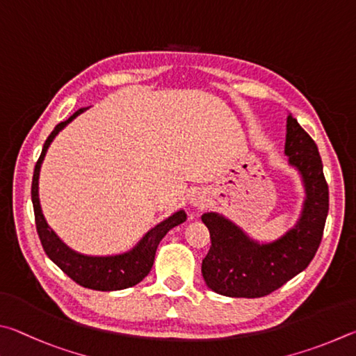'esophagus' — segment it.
<instances>
[{
  "label": "esophagus",
  "instance_id": "esophagus-1",
  "mask_svg": "<svg viewBox=\"0 0 356 356\" xmlns=\"http://www.w3.org/2000/svg\"><path fill=\"white\" fill-rule=\"evenodd\" d=\"M207 204H208V198H207V194H204L203 191H197L195 194L192 195L191 207H194L197 213H200V211H203Z\"/></svg>",
  "mask_w": 356,
  "mask_h": 356
}]
</instances>
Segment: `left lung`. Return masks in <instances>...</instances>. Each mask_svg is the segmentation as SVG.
I'll return each instance as SVG.
<instances>
[{"label":"left lung","mask_w":356,"mask_h":356,"mask_svg":"<svg viewBox=\"0 0 356 356\" xmlns=\"http://www.w3.org/2000/svg\"><path fill=\"white\" fill-rule=\"evenodd\" d=\"M284 153L300 172L307 192L302 217L284 236L259 244L220 214L202 216L211 236L202 273L217 294L245 298L270 294L307 269L321 245L328 214V184L316 142L292 115L286 124Z\"/></svg>","instance_id":"obj_1"}]
</instances>
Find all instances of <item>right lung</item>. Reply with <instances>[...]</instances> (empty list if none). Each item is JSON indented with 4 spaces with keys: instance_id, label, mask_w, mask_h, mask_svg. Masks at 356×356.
<instances>
[{
    "instance_id": "obj_1",
    "label": "right lung",
    "mask_w": 356,
    "mask_h": 356,
    "mask_svg": "<svg viewBox=\"0 0 356 356\" xmlns=\"http://www.w3.org/2000/svg\"><path fill=\"white\" fill-rule=\"evenodd\" d=\"M86 109H79L65 122L56 124V128L48 136V139L43 143L42 154L37 161L33 177V186H31V198H33L34 217H35V228L39 234L42 247L48 258L59 267V269L70 277L74 283L84 286L87 289L95 291H120L127 289L140 283L143 278L148 275L154 263L156 248H158L161 239L168 233V229L179 225L186 220L184 211H178L173 216L168 217L159 225L149 229L143 236L142 241L137 244L133 250L127 253L115 254V257H87L73 252L62 242L53 229L47 225L45 217L42 214L40 202H39V175L42 161L45 158L49 143L53 142L56 134L70 123L74 117L79 115Z\"/></svg>"
}]
</instances>
